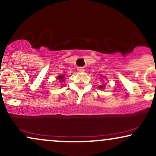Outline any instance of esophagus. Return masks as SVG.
<instances>
[{"mask_svg":"<svg viewBox=\"0 0 156 156\" xmlns=\"http://www.w3.org/2000/svg\"><path fill=\"white\" fill-rule=\"evenodd\" d=\"M78 72H83L84 71V69L83 67H78Z\"/></svg>","mask_w":156,"mask_h":156,"instance_id":"34e87169","label":"esophagus"}]
</instances>
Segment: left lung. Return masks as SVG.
Segmentation results:
<instances>
[{
	"label": "left lung",
	"instance_id": "left-lung-1",
	"mask_svg": "<svg viewBox=\"0 0 156 156\" xmlns=\"http://www.w3.org/2000/svg\"><path fill=\"white\" fill-rule=\"evenodd\" d=\"M105 87V85H104V84H101V85H100V86H98V88H99L100 89H104V87Z\"/></svg>",
	"mask_w": 156,
	"mask_h": 156
}]
</instances>
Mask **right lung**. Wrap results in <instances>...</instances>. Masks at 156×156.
Returning <instances> with one entry per match:
<instances>
[{"label": "right lung", "instance_id": "add662e5", "mask_svg": "<svg viewBox=\"0 0 156 156\" xmlns=\"http://www.w3.org/2000/svg\"><path fill=\"white\" fill-rule=\"evenodd\" d=\"M57 80H58V81H59V83H62V82L64 81V76H58V77H56Z\"/></svg>", "mask_w": 156, "mask_h": 156}]
</instances>
